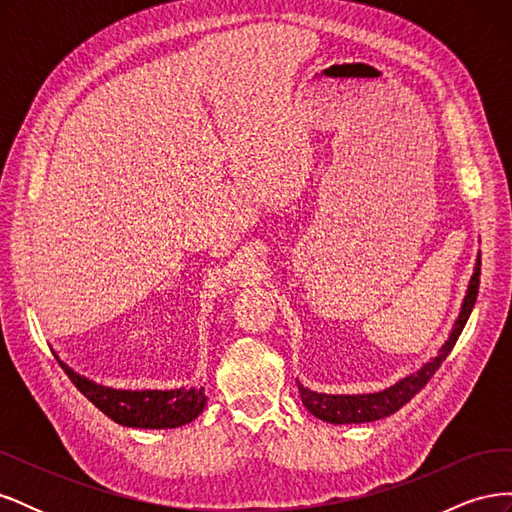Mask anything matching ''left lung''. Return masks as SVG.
Masks as SVG:
<instances>
[{
  "label": "left lung",
  "mask_w": 512,
  "mask_h": 512,
  "mask_svg": "<svg viewBox=\"0 0 512 512\" xmlns=\"http://www.w3.org/2000/svg\"><path fill=\"white\" fill-rule=\"evenodd\" d=\"M478 284H480V254H478L474 275H472L468 292H466V299H463V305H461L459 318L455 320V327L451 331V337L446 339V344L440 348V354L436 356V359L425 363L421 369L416 371V374L399 380L395 386H389V389H384L380 393H369V395H324V393L305 389L303 384H297L305 408L314 416H318L320 421L346 425V423L378 421V418L391 416L401 406H406L408 401L431 380V376L436 374L442 361L448 354H451L453 346L457 344V339H459L463 327H466V322L472 314V307L476 303Z\"/></svg>",
  "instance_id": "8db88e82"
}]
</instances>
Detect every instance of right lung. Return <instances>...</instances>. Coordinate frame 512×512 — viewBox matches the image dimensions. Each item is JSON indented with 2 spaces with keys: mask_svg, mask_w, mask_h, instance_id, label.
Segmentation results:
<instances>
[{
  "mask_svg": "<svg viewBox=\"0 0 512 512\" xmlns=\"http://www.w3.org/2000/svg\"><path fill=\"white\" fill-rule=\"evenodd\" d=\"M72 384L91 404L102 410L115 423L141 429H173L203 412L207 397L205 389H175V391H119L91 382L59 361Z\"/></svg>",
  "mask_w": 512,
  "mask_h": 512,
  "instance_id": "1",
  "label": "right lung"
}]
</instances>
